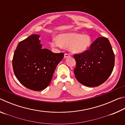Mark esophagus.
Returning <instances> with one entry per match:
<instances>
[{
  "label": "esophagus",
  "mask_w": 125,
  "mask_h": 125,
  "mask_svg": "<svg viewBox=\"0 0 125 125\" xmlns=\"http://www.w3.org/2000/svg\"><path fill=\"white\" fill-rule=\"evenodd\" d=\"M70 57V55H69V54H68V53H65V54H64V57L65 58H68V57Z\"/></svg>",
  "instance_id": "obj_1"
}]
</instances>
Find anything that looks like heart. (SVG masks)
I'll list each match as a JSON object with an SVG mask.
<instances>
[{
	"label": "heart",
	"mask_w": 125,
	"mask_h": 125,
	"mask_svg": "<svg viewBox=\"0 0 125 125\" xmlns=\"http://www.w3.org/2000/svg\"><path fill=\"white\" fill-rule=\"evenodd\" d=\"M92 44L89 35L77 32H67L58 35L53 39L51 45L54 47L68 48L69 52L74 54L82 53L88 50Z\"/></svg>",
	"instance_id": "b5f03b06"
}]
</instances>
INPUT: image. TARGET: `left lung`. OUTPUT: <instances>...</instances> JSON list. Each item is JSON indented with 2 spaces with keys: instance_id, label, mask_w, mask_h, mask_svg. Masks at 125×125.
<instances>
[{
  "instance_id": "8db88e82",
  "label": "left lung",
  "mask_w": 125,
  "mask_h": 125,
  "mask_svg": "<svg viewBox=\"0 0 125 125\" xmlns=\"http://www.w3.org/2000/svg\"><path fill=\"white\" fill-rule=\"evenodd\" d=\"M76 67L74 73L80 83L86 86H97L111 75L115 64V54L109 40L98 37L90 49L74 54Z\"/></svg>"
}]
</instances>
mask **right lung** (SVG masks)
<instances>
[{"instance_id": "right-lung-1", "label": "right lung", "mask_w": 125, "mask_h": 125, "mask_svg": "<svg viewBox=\"0 0 125 125\" xmlns=\"http://www.w3.org/2000/svg\"><path fill=\"white\" fill-rule=\"evenodd\" d=\"M40 35L33 34L20 42L14 52L12 67L15 75L23 85L40 91L49 85L63 53H54L42 48Z\"/></svg>"}]
</instances>
